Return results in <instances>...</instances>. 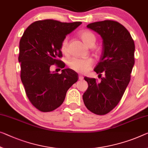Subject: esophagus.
I'll use <instances>...</instances> for the list:
<instances>
[{"label":"esophagus","mask_w":148,"mask_h":148,"mask_svg":"<svg viewBox=\"0 0 148 148\" xmlns=\"http://www.w3.org/2000/svg\"><path fill=\"white\" fill-rule=\"evenodd\" d=\"M79 79L80 81H82L83 79V75H79Z\"/></svg>","instance_id":"esophagus-1"}]
</instances>
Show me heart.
Masks as SVG:
<instances>
[{
    "instance_id": "obj_1",
    "label": "heart",
    "mask_w": 148,
    "mask_h": 148,
    "mask_svg": "<svg viewBox=\"0 0 148 148\" xmlns=\"http://www.w3.org/2000/svg\"><path fill=\"white\" fill-rule=\"evenodd\" d=\"M79 36L82 41L89 47L93 46L96 42V36L92 32L88 29L81 30L79 33ZM61 51L65 55H67L69 53V38L68 37H65L61 42ZM94 51L96 54L101 53L99 48H95ZM93 63L94 61L91 58H73L69 61V66L72 70L79 73H86L92 67Z\"/></svg>"
}]
</instances>
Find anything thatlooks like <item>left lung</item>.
<instances>
[{
  "mask_svg": "<svg viewBox=\"0 0 148 148\" xmlns=\"http://www.w3.org/2000/svg\"><path fill=\"white\" fill-rule=\"evenodd\" d=\"M87 27L101 35L103 49L94 69L101 80L84 77L88 87L83 99L88 110L104 115L119 104L130 81L135 62L134 42L127 29L116 21L106 20Z\"/></svg>",
  "mask_w": 148,
  "mask_h": 148,
  "instance_id": "8db88e82",
  "label": "left lung"
}]
</instances>
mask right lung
I'll use <instances>...</instances> for the list:
<instances>
[{
	"label": "right lung",
	"mask_w": 148,
	"mask_h": 148,
	"mask_svg": "<svg viewBox=\"0 0 148 148\" xmlns=\"http://www.w3.org/2000/svg\"><path fill=\"white\" fill-rule=\"evenodd\" d=\"M81 23L38 20L26 29L20 40L21 81L29 101L41 112H51L60 106L68 89L78 80V74L71 69H62L61 73L49 69L54 64L65 67L60 60L61 44Z\"/></svg>",
	"instance_id": "right-lung-1"
}]
</instances>
